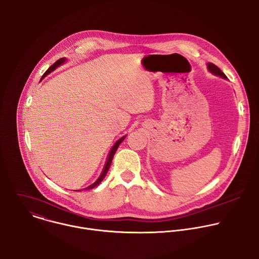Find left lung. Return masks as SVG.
Returning a JSON list of instances; mask_svg holds the SVG:
<instances>
[{
    "mask_svg": "<svg viewBox=\"0 0 259 259\" xmlns=\"http://www.w3.org/2000/svg\"><path fill=\"white\" fill-rule=\"evenodd\" d=\"M207 68H208V70H209L211 73H213L214 76H217V77H220V78L228 80V78H227V76L225 75V73H224L223 71H221L220 68H218L215 64H213V63H211V62H208V63H207Z\"/></svg>",
    "mask_w": 259,
    "mask_h": 259,
    "instance_id": "obj_1",
    "label": "left lung"
}]
</instances>
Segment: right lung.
<instances>
[{
	"instance_id": "add662e5",
	"label": "right lung",
	"mask_w": 259,
	"mask_h": 259,
	"mask_svg": "<svg viewBox=\"0 0 259 259\" xmlns=\"http://www.w3.org/2000/svg\"><path fill=\"white\" fill-rule=\"evenodd\" d=\"M66 61H67V59H66L65 57L60 58L59 60H57L53 65H51V66L46 70V72L44 73L43 77L41 78V81H42L45 77H47V76L49 75V73H51L54 69H56V68H57V67H59L60 65L64 64ZM125 138H126V135H124V136H123V137H121L119 140H117V141H116V143L113 145L112 149H110V151H109V153H108V155H107V157H106V161H105V164H104V166H103V169H102V171H101V173H100L99 177L97 178V180H96L94 183H92L91 186H89V187H87V188H85V189H83V190H79V191H77V192H81V191H89V190H91V189H94L96 186H98V184L103 180V178L105 177V175H106V173H107V171H108V169H109V167H110V164H112L113 158H114V156H115V154H116V152H117V150H118L119 145L121 144V142H122Z\"/></svg>"
}]
</instances>
